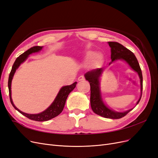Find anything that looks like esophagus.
Instances as JSON below:
<instances>
[{"instance_id": "34e87169", "label": "esophagus", "mask_w": 158, "mask_h": 158, "mask_svg": "<svg viewBox=\"0 0 158 158\" xmlns=\"http://www.w3.org/2000/svg\"><path fill=\"white\" fill-rule=\"evenodd\" d=\"M78 81H84L85 80V78H84V76H80L78 77Z\"/></svg>"}]
</instances>
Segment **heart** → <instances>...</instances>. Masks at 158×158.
I'll return each mask as SVG.
<instances>
[{"instance_id":"1","label":"heart","mask_w":158,"mask_h":158,"mask_svg":"<svg viewBox=\"0 0 158 158\" xmlns=\"http://www.w3.org/2000/svg\"><path fill=\"white\" fill-rule=\"evenodd\" d=\"M94 58V61L95 64L99 65L102 63L103 56L102 54L98 53L95 55V52L94 51H88L86 53V55H85V59L88 60H92Z\"/></svg>"}]
</instances>
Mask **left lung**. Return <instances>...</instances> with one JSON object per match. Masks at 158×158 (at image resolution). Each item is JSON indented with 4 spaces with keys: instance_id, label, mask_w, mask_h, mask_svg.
I'll list each match as a JSON object with an SVG mask.
<instances>
[{
    "instance_id": "1",
    "label": "left lung",
    "mask_w": 158,
    "mask_h": 158,
    "mask_svg": "<svg viewBox=\"0 0 158 158\" xmlns=\"http://www.w3.org/2000/svg\"><path fill=\"white\" fill-rule=\"evenodd\" d=\"M108 44L109 47H111V61L113 62L114 60H116L118 59H122L125 60L127 63L130 65L131 67L134 70L136 71L138 74V76H139L140 79L141 95L140 99H138V101L136 103L137 105L139 103L142 97L143 79L141 69L140 67V65L139 63H138L136 57L132 51H131L130 50L126 48V47H124L123 45L118 44L117 42L109 41L108 42ZM103 70V69L102 68L94 69L88 72V73H85L84 75L85 80L88 81L90 85L91 107H92V109L95 114H99V115L105 118L113 119L121 118L123 117H125L132 109L128 110V111H127L125 112H115L108 108L106 105L103 103L101 98V94H100L99 82V76H101Z\"/></svg>"
}]
</instances>
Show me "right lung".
I'll return each instance as SVG.
<instances>
[{
	"label": "right lung",
	"mask_w": 158,
	"mask_h": 158,
	"mask_svg": "<svg viewBox=\"0 0 158 158\" xmlns=\"http://www.w3.org/2000/svg\"><path fill=\"white\" fill-rule=\"evenodd\" d=\"M42 48L43 47L34 46L19 56L16 59L15 62H14V63L12 66L10 75H9L8 82L9 96H10V100L12 106L15 108L18 112H20L21 114H22L23 115H24L28 118L31 119V120L36 121H47L56 116H58L59 114L63 111L65 103H66V100L68 98L69 94L75 88L76 85L77 84V82H75L74 83H73V84H71L70 85H66V86L60 89L59 94H57L56 97L55 99L54 102H52V103L45 110V111H43L40 113L27 114L21 111L20 110H19L15 106H14L12 102V97H11V83H12V80L13 78L14 74L15 73L16 69L18 68V66L27 58L28 56H29L30 54L33 53V52H36L40 51V50H41Z\"/></svg>",
	"instance_id": "1"
}]
</instances>
